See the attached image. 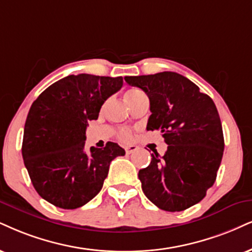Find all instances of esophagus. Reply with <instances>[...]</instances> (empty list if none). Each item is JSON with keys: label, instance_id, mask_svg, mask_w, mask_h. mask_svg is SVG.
<instances>
[{"label": "esophagus", "instance_id": "1", "mask_svg": "<svg viewBox=\"0 0 252 252\" xmlns=\"http://www.w3.org/2000/svg\"><path fill=\"white\" fill-rule=\"evenodd\" d=\"M136 150H138V146H135V145H128L125 147V151L127 154H132L133 152H135Z\"/></svg>", "mask_w": 252, "mask_h": 252}]
</instances>
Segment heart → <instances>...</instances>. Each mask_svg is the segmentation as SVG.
Masks as SVG:
<instances>
[{
  "instance_id": "1",
  "label": "heart",
  "mask_w": 252,
  "mask_h": 252,
  "mask_svg": "<svg viewBox=\"0 0 252 252\" xmlns=\"http://www.w3.org/2000/svg\"><path fill=\"white\" fill-rule=\"evenodd\" d=\"M136 92H140L139 90H131V91H128L126 93V95H129V94H133V93H136ZM131 131L129 129H121V131L119 132V138L121 139V140L124 141H127L131 139Z\"/></svg>"
}]
</instances>
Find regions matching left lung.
I'll list each match as a JSON object with an SVG mask.
<instances>
[{"label":"left lung","instance_id":"1","mask_svg":"<svg viewBox=\"0 0 252 252\" xmlns=\"http://www.w3.org/2000/svg\"><path fill=\"white\" fill-rule=\"evenodd\" d=\"M150 98L147 131H161L168 145L139 170L148 200L166 212H182L206 196L221 164L224 139L213 99L176 72L125 77Z\"/></svg>","mask_w":252,"mask_h":252}]
</instances>
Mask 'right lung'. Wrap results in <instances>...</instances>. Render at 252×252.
Returning a JSON list of instances; mask_svg holds the SVG:
<instances>
[{"instance_id": "right-lung-1", "label": "right lung", "mask_w": 252, "mask_h": 252, "mask_svg": "<svg viewBox=\"0 0 252 252\" xmlns=\"http://www.w3.org/2000/svg\"><path fill=\"white\" fill-rule=\"evenodd\" d=\"M121 86L123 77L71 74L32 102L22 155L33 188L45 201L62 209L84 206L100 191L111 161L125 155L111 141L85 151L89 121L98 119L102 104Z\"/></svg>"}]
</instances>
